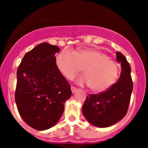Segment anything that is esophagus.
<instances>
[{"label": "esophagus", "mask_w": 148, "mask_h": 148, "mask_svg": "<svg viewBox=\"0 0 148 148\" xmlns=\"http://www.w3.org/2000/svg\"><path fill=\"white\" fill-rule=\"evenodd\" d=\"M71 92L74 93V92H75L77 90V88L75 87V86H71Z\"/></svg>", "instance_id": "34e87169"}]
</instances>
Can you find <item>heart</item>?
Listing matches in <instances>:
<instances>
[{
    "instance_id": "1",
    "label": "heart",
    "mask_w": 148,
    "mask_h": 148,
    "mask_svg": "<svg viewBox=\"0 0 148 148\" xmlns=\"http://www.w3.org/2000/svg\"><path fill=\"white\" fill-rule=\"evenodd\" d=\"M56 64L60 72L72 80L83 70L85 74L78 80L87 85L95 92H103L111 88L117 81L120 66L106 53L95 49H79L73 52L62 50L56 57Z\"/></svg>"
}]
</instances>
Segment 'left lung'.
Wrapping results in <instances>:
<instances>
[{
    "label": "left lung",
    "instance_id": "8db88e82",
    "mask_svg": "<svg viewBox=\"0 0 148 148\" xmlns=\"http://www.w3.org/2000/svg\"><path fill=\"white\" fill-rule=\"evenodd\" d=\"M122 71L118 81L111 88L97 95H89L83 104L82 112L91 124L107 127L126 115L133 89L129 62L122 53H116Z\"/></svg>",
    "mask_w": 148,
    "mask_h": 148
}]
</instances>
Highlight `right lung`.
Returning <instances> with one entry per match:
<instances>
[{
  "instance_id": "right-lung-1",
  "label": "right lung",
  "mask_w": 148,
  "mask_h": 148,
  "mask_svg": "<svg viewBox=\"0 0 148 148\" xmlns=\"http://www.w3.org/2000/svg\"><path fill=\"white\" fill-rule=\"evenodd\" d=\"M56 46L41 43L25 54L17 69L15 100L21 118L32 128L45 130L62 115L71 86L57 68Z\"/></svg>"
}]
</instances>
